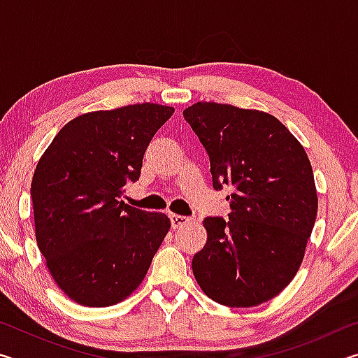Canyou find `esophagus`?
Listing matches in <instances>:
<instances>
[{
  "instance_id": "esophagus-1",
  "label": "esophagus",
  "mask_w": 358,
  "mask_h": 358,
  "mask_svg": "<svg viewBox=\"0 0 358 358\" xmlns=\"http://www.w3.org/2000/svg\"><path fill=\"white\" fill-rule=\"evenodd\" d=\"M191 220L186 216H181V215H171V224H172V229H180L183 227L185 224L189 222Z\"/></svg>"
}]
</instances>
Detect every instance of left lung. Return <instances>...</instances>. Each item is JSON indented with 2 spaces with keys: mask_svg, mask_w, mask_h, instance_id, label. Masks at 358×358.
Listing matches in <instances>:
<instances>
[{
  "mask_svg": "<svg viewBox=\"0 0 358 358\" xmlns=\"http://www.w3.org/2000/svg\"><path fill=\"white\" fill-rule=\"evenodd\" d=\"M210 157L213 187L232 211L203 220L207 243L192 273L211 300L257 306L294 280L317 215L311 162L273 115L216 102L183 112Z\"/></svg>",
  "mask_w": 358,
  "mask_h": 358,
  "instance_id": "left-lung-1",
  "label": "left lung"
}]
</instances>
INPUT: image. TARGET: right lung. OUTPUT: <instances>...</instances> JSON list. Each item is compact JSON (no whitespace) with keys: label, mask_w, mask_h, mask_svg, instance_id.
<instances>
[{"label":"right lung","mask_w":358,"mask_h":358,"mask_svg":"<svg viewBox=\"0 0 358 358\" xmlns=\"http://www.w3.org/2000/svg\"><path fill=\"white\" fill-rule=\"evenodd\" d=\"M173 108L134 104L69 121L36 166V241L58 287L83 306H112L143 281L171 229L164 213L121 201Z\"/></svg>","instance_id":"obj_1"}]
</instances>
